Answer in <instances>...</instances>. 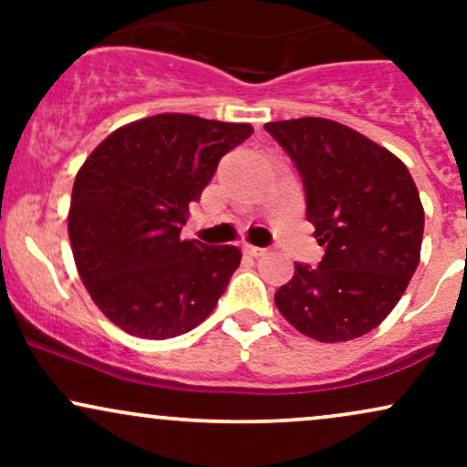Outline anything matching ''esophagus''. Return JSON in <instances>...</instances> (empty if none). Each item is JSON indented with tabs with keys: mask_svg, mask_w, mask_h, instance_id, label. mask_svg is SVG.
<instances>
[{
	"mask_svg": "<svg viewBox=\"0 0 467 467\" xmlns=\"http://www.w3.org/2000/svg\"><path fill=\"white\" fill-rule=\"evenodd\" d=\"M244 252L245 254H250V256H261V254H265V248H259V245H244Z\"/></svg>",
	"mask_w": 467,
	"mask_h": 467,
	"instance_id": "34e87169",
	"label": "esophagus"
}]
</instances>
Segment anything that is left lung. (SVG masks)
<instances>
[{
	"label": "left lung",
	"mask_w": 467,
	"mask_h": 467,
	"mask_svg": "<svg viewBox=\"0 0 467 467\" xmlns=\"http://www.w3.org/2000/svg\"><path fill=\"white\" fill-rule=\"evenodd\" d=\"M296 164L307 219L325 245L318 267L294 265L278 287L283 318L318 342L375 329L400 303L420 265L423 206L398 155L327 118L267 122Z\"/></svg>",
	"instance_id": "obj_1"
}]
</instances>
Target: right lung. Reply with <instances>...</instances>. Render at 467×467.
Wrapping results in <instances>:
<instances>
[{
    "instance_id": "obj_1",
    "label": "right lung",
    "mask_w": 467,
    "mask_h": 467,
    "mask_svg": "<svg viewBox=\"0 0 467 467\" xmlns=\"http://www.w3.org/2000/svg\"><path fill=\"white\" fill-rule=\"evenodd\" d=\"M248 122L158 114L111 131L74 180L67 233L96 307L127 334L166 340L211 316L241 250L180 239L219 160Z\"/></svg>"
}]
</instances>
